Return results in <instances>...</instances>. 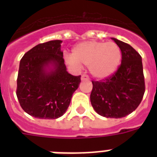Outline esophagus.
<instances>
[{
	"mask_svg": "<svg viewBox=\"0 0 157 157\" xmlns=\"http://www.w3.org/2000/svg\"><path fill=\"white\" fill-rule=\"evenodd\" d=\"M90 78H89V76L86 74H83L82 76H81V81H89Z\"/></svg>",
	"mask_w": 157,
	"mask_h": 157,
	"instance_id": "1",
	"label": "esophagus"
}]
</instances>
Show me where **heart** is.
I'll list each match as a JSON object with an SVG mask.
<instances>
[{
    "label": "heart",
    "instance_id": "b5f03b06",
    "mask_svg": "<svg viewBox=\"0 0 157 157\" xmlns=\"http://www.w3.org/2000/svg\"><path fill=\"white\" fill-rule=\"evenodd\" d=\"M121 50L114 42L87 40L77 44L71 52V65L89 66L94 77L104 79L116 72L121 61Z\"/></svg>",
    "mask_w": 157,
    "mask_h": 157
}]
</instances>
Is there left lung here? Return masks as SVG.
Returning a JSON list of instances; mask_svg holds the SVG:
<instances>
[{
  "mask_svg": "<svg viewBox=\"0 0 157 157\" xmlns=\"http://www.w3.org/2000/svg\"><path fill=\"white\" fill-rule=\"evenodd\" d=\"M112 39L121 50V64L108 78L92 81L90 102L102 117L121 118L139 107L145 92V82L140 54L129 44Z\"/></svg>",
  "mask_w": 157,
  "mask_h": 157,
  "instance_id": "8db88e82",
  "label": "left lung"
}]
</instances>
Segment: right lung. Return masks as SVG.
I'll use <instances>...</instances> for the list:
<instances>
[{"label": "right lung", "mask_w": 157, "mask_h": 157, "mask_svg": "<svg viewBox=\"0 0 157 157\" xmlns=\"http://www.w3.org/2000/svg\"><path fill=\"white\" fill-rule=\"evenodd\" d=\"M62 40H50L26 53L19 63L16 94L23 111L39 119H57L66 112L81 76L67 71Z\"/></svg>", "instance_id": "obj_1"}]
</instances>
